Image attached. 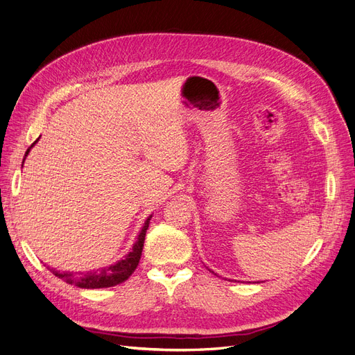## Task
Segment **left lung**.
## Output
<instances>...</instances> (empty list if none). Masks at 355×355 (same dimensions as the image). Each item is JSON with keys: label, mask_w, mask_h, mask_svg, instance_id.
<instances>
[{"label": "left lung", "mask_w": 355, "mask_h": 355, "mask_svg": "<svg viewBox=\"0 0 355 355\" xmlns=\"http://www.w3.org/2000/svg\"><path fill=\"white\" fill-rule=\"evenodd\" d=\"M209 271H210V270H209ZM210 272H213V271H210ZM213 274H214V272H213ZM214 275H216V274H214Z\"/></svg>", "instance_id": "obj_1"}]
</instances>
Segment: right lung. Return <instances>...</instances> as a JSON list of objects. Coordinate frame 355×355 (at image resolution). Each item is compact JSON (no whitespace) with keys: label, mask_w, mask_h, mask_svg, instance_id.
I'll use <instances>...</instances> for the list:
<instances>
[{"label":"right lung","mask_w":355,"mask_h":355,"mask_svg":"<svg viewBox=\"0 0 355 355\" xmlns=\"http://www.w3.org/2000/svg\"><path fill=\"white\" fill-rule=\"evenodd\" d=\"M37 142L38 139L28 148L25 158L29 154L31 148ZM25 158H24V163H25ZM151 218L153 216H148V219L145 220L141 232L137 235L136 243L132 247V252H128L123 259L115 262L114 265L103 266V268H99V270H93L87 272H69V271L59 272L53 270V274L65 283L77 286L80 288H103V287H112V286L124 283L127 278L135 272V270L139 265V261H141L145 235H146V230L149 227V220H151Z\"/></svg>","instance_id":"1"}]
</instances>
